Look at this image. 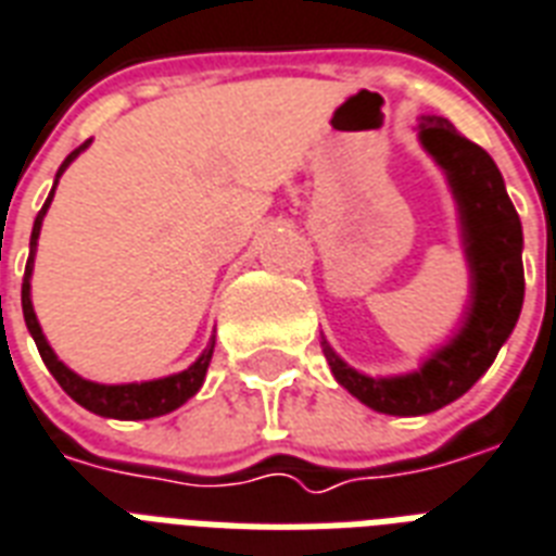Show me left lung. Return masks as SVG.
Masks as SVG:
<instances>
[{"label": "left lung", "instance_id": "left-lung-1", "mask_svg": "<svg viewBox=\"0 0 556 556\" xmlns=\"http://www.w3.org/2000/svg\"><path fill=\"white\" fill-rule=\"evenodd\" d=\"M419 142L446 172L460 212L472 303L460 332L405 376L372 379L341 362L324 341L338 384L367 408L393 417H419L443 408L476 384L514 332L525 300L522 222L507 198L502 172L484 148L469 142L443 116H422Z\"/></svg>", "mask_w": 556, "mask_h": 556}]
</instances>
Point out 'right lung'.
I'll use <instances>...</instances> for the list:
<instances>
[{
	"instance_id": "right-lung-1",
	"label": "right lung",
	"mask_w": 556,
	"mask_h": 556,
	"mask_svg": "<svg viewBox=\"0 0 556 556\" xmlns=\"http://www.w3.org/2000/svg\"><path fill=\"white\" fill-rule=\"evenodd\" d=\"M87 146H90V142L78 146L70 156H66V160H63V165L58 168V177H54V186H58L61 175L66 172V165H70ZM54 186H52V194L46 198L42 210L37 212V218H34L31 253H28V265H25V277H23V317H25V326H28V332H31L34 344H37V350H40L42 364L49 367V372L58 379V384H61L63 391L70 393L72 400L78 402V405H84L87 410H92V414H99V417L151 419V417H163V414H168V410L180 408L186 400H192L194 393L201 391L203 376H206V367H210L212 350H215V341H210V346L203 350L201 358H198L192 367H186L184 372H175V376H165V379H154V381H139V384H99V381L80 379L78 372H72L66 364L58 362V355H54V350L49 346V341H46V334H42L31 306V268H34V250H37V239H40L42 215H46L49 203H52Z\"/></svg>"
}]
</instances>
